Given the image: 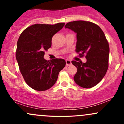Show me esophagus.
Listing matches in <instances>:
<instances>
[{
    "mask_svg": "<svg viewBox=\"0 0 124 124\" xmlns=\"http://www.w3.org/2000/svg\"><path fill=\"white\" fill-rule=\"evenodd\" d=\"M72 64V62H71V61L70 60H66V65L67 66H69Z\"/></svg>",
    "mask_w": 124,
    "mask_h": 124,
    "instance_id": "1",
    "label": "esophagus"
}]
</instances>
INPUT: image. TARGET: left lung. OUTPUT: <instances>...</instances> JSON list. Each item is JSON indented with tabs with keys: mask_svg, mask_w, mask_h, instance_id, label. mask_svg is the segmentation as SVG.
<instances>
[{
	"mask_svg": "<svg viewBox=\"0 0 124 124\" xmlns=\"http://www.w3.org/2000/svg\"><path fill=\"white\" fill-rule=\"evenodd\" d=\"M77 34L76 52L86 63L72 61L78 69L73 79L83 88L93 87L103 79L108 68L109 44L100 27L90 21H74L65 26Z\"/></svg>",
	"mask_w": 124,
	"mask_h": 124,
	"instance_id": "8db88e82",
	"label": "left lung"
}]
</instances>
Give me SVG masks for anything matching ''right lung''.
I'll return each instance as SVG.
<instances>
[{
	"label": "right lung",
	"mask_w": 124,
	"mask_h": 124,
	"mask_svg": "<svg viewBox=\"0 0 124 124\" xmlns=\"http://www.w3.org/2000/svg\"><path fill=\"white\" fill-rule=\"evenodd\" d=\"M64 23L56 24H35L28 27L20 35L16 58L26 83L37 91H45L53 86L66 62L63 59L46 61L45 51L51 48L52 38L61 30Z\"/></svg>",
	"instance_id": "right-lung-1"
}]
</instances>
